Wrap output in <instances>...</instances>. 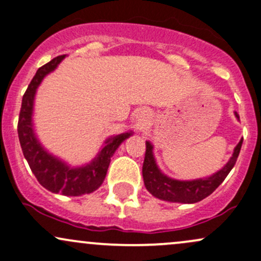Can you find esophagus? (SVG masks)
Masks as SVG:
<instances>
[{
    "label": "esophagus",
    "mask_w": 261,
    "mask_h": 261,
    "mask_svg": "<svg viewBox=\"0 0 261 261\" xmlns=\"http://www.w3.org/2000/svg\"><path fill=\"white\" fill-rule=\"evenodd\" d=\"M143 129V123H138L137 124V130H142Z\"/></svg>",
    "instance_id": "1"
}]
</instances>
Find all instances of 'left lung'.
I'll use <instances>...</instances> for the list:
<instances>
[{
    "label": "left lung",
    "instance_id": "1",
    "mask_svg": "<svg viewBox=\"0 0 261 261\" xmlns=\"http://www.w3.org/2000/svg\"><path fill=\"white\" fill-rule=\"evenodd\" d=\"M236 117L240 119L237 112H234ZM242 143L240 140L233 150L232 158L221 170L205 178H198L192 180H178L173 179L161 172L160 168L156 165L154 152H152V144L146 142L145 159L143 164V178L145 188L149 193H151L155 198L161 199L171 203H182V204H194L203 200L213 193L221 183L225 180L227 174L231 172L240 155Z\"/></svg>",
    "mask_w": 261,
    "mask_h": 261
}]
</instances>
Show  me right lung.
Instances as JSON below:
<instances>
[{"label": "right lung", "instance_id": "right-lung-1", "mask_svg": "<svg viewBox=\"0 0 261 261\" xmlns=\"http://www.w3.org/2000/svg\"><path fill=\"white\" fill-rule=\"evenodd\" d=\"M66 57L58 56L45 66L40 67L30 82L25 94L23 95L18 121V137L23 155L29 164L30 170L44 188L52 193H61L68 197H79L96 191L105 179L107 168L112 155L118 146L128 139L133 132H124L106 139L102 149L94 160L79 167H72L68 164L50 154L35 134L33 123L34 100L39 85L48 73L57 68L61 61Z\"/></svg>", "mask_w": 261, "mask_h": 261}]
</instances>
